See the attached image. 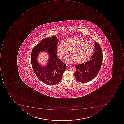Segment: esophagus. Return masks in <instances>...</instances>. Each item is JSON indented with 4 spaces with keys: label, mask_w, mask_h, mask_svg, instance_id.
I'll use <instances>...</instances> for the list:
<instances>
[{
    "label": "esophagus",
    "mask_w": 124,
    "mask_h": 124,
    "mask_svg": "<svg viewBox=\"0 0 124 124\" xmlns=\"http://www.w3.org/2000/svg\"><path fill=\"white\" fill-rule=\"evenodd\" d=\"M66 66L67 68H69V67H70L71 66L70 65H69V64H66Z\"/></svg>",
    "instance_id": "34e87169"
}]
</instances>
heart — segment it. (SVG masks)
<instances>
[{
  "mask_svg": "<svg viewBox=\"0 0 124 124\" xmlns=\"http://www.w3.org/2000/svg\"><path fill=\"white\" fill-rule=\"evenodd\" d=\"M94 50V45L92 42L75 37L69 38L64 43L60 44L57 53L59 57L63 59L70 50L71 55L67 56L65 61L69 62L73 60L75 63H82L89 58Z\"/></svg>",
  "mask_w": 124,
  "mask_h": 124,
  "instance_id": "b5f03b06",
  "label": "heart"
}]
</instances>
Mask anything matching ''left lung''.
Here are the masks:
<instances>
[{"label":"left lung","instance_id":"obj_1","mask_svg":"<svg viewBox=\"0 0 124 124\" xmlns=\"http://www.w3.org/2000/svg\"><path fill=\"white\" fill-rule=\"evenodd\" d=\"M95 53L90 60L76 66L75 77L80 82L87 83L92 80L100 71L103 60L102 50L98 42H95Z\"/></svg>","mask_w":124,"mask_h":124}]
</instances>
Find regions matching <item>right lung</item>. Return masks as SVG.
Wrapping results in <instances>:
<instances>
[{"instance_id":"add662e5","label":"right lung","mask_w":124,"mask_h":124,"mask_svg":"<svg viewBox=\"0 0 124 124\" xmlns=\"http://www.w3.org/2000/svg\"><path fill=\"white\" fill-rule=\"evenodd\" d=\"M58 42L57 37L55 36L43 39L33 47L31 53V62L35 74L40 81L48 85L58 83L66 70V64L57 56ZM42 50L47 51L50 56L47 64L44 67L40 66L37 61L38 54Z\"/></svg>"}]
</instances>
